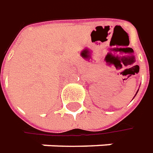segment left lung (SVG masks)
<instances>
[{"label": "left lung", "mask_w": 153, "mask_h": 153, "mask_svg": "<svg viewBox=\"0 0 153 153\" xmlns=\"http://www.w3.org/2000/svg\"><path fill=\"white\" fill-rule=\"evenodd\" d=\"M137 92H138V91H137ZM136 94H137V93H136Z\"/></svg>", "instance_id": "obj_1"}]
</instances>
